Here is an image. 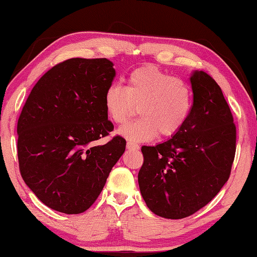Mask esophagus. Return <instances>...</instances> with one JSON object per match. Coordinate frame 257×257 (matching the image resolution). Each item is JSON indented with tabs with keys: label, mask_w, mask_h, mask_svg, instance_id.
<instances>
[{
	"label": "esophagus",
	"mask_w": 257,
	"mask_h": 257,
	"mask_svg": "<svg viewBox=\"0 0 257 257\" xmlns=\"http://www.w3.org/2000/svg\"><path fill=\"white\" fill-rule=\"evenodd\" d=\"M127 149L133 150V151H137V150H140V146H138V144H136V143H133V142H128Z\"/></svg>",
	"instance_id": "1"
}]
</instances>
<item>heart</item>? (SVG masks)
<instances>
[{"mask_svg":"<svg viewBox=\"0 0 257 257\" xmlns=\"http://www.w3.org/2000/svg\"><path fill=\"white\" fill-rule=\"evenodd\" d=\"M104 106L109 119L123 124L137 107L141 117L117 130L129 141L145 142L172 137L186 123L192 108L187 84L153 65L129 73L127 88L111 83L104 92Z\"/></svg>","mask_w":257,"mask_h":257,"instance_id":"obj_1","label":"heart"}]
</instances>
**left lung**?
<instances>
[{
  "label": "left lung",
  "mask_w": 257,
  "mask_h": 257,
  "mask_svg": "<svg viewBox=\"0 0 257 257\" xmlns=\"http://www.w3.org/2000/svg\"><path fill=\"white\" fill-rule=\"evenodd\" d=\"M191 113L180 132L156 146H143L141 194L158 216L180 219L201 209L229 180L235 125L222 89L202 71L190 76Z\"/></svg>",
  "instance_id": "8db88e82"
}]
</instances>
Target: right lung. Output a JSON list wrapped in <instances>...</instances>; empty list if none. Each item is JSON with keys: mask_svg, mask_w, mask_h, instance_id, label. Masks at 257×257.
<instances>
[{"mask_svg": "<svg viewBox=\"0 0 257 257\" xmlns=\"http://www.w3.org/2000/svg\"><path fill=\"white\" fill-rule=\"evenodd\" d=\"M115 76L106 58H72L38 81L20 114L18 160L26 185L49 208L64 214L87 210L125 150L115 136L104 92Z\"/></svg>", "mask_w": 257, "mask_h": 257, "instance_id": "right-lung-1", "label": "right lung"}]
</instances>
